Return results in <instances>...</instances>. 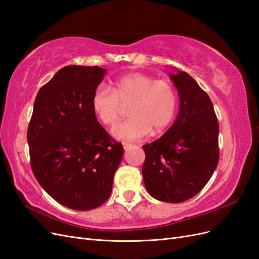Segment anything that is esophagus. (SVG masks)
Wrapping results in <instances>:
<instances>
[{
  "mask_svg": "<svg viewBox=\"0 0 259 259\" xmlns=\"http://www.w3.org/2000/svg\"><path fill=\"white\" fill-rule=\"evenodd\" d=\"M122 145H123V148H124V150H127L128 148H131L133 145L132 144H130V143H122Z\"/></svg>",
  "mask_w": 259,
  "mask_h": 259,
  "instance_id": "esophagus-1",
  "label": "esophagus"
}]
</instances>
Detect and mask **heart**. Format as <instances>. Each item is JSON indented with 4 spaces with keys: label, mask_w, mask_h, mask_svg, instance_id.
Listing matches in <instances>:
<instances>
[{
    "label": "heart",
    "mask_w": 259,
    "mask_h": 259,
    "mask_svg": "<svg viewBox=\"0 0 259 259\" xmlns=\"http://www.w3.org/2000/svg\"><path fill=\"white\" fill-rule=\"evenodd\" d=\"M94 113L105 125L119 120L122 106L131 104L128 120L117 123L112 135L120 140H138L154 133H161L173 121L177 109V93L165 80L133 73L117 79L112 91L98 86L92 96Z\"/></svg>",
    "instance_id": "b5f03b06"
}]
</instances>
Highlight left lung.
Returning <instances> with one entry per match:
<instances>
[{"label":"left lung","instance_id":"8db88e82","mask_svg":"<svg viewBox=\"0 0 259 259\" xmlns=\"http://www.w3.org/2000/svg\"><path fill=\"white\" fill-rule=\"evenodd\" d=\"M178 91L179 112L161 138L143 146L144 183L154 199L180 203L207 184L219 160V125L213 104L184 71L169 73Z\"/></svg>","mask_w":259,"mask_h":259}]
</instances>
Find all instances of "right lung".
Wrapping results in <instances>:
<instances>
[{"mask_svg": "<svg viewBox=\"0 0 259 259\" xmlns=\"http://www.w3.org/2000/svg\"><path fill=\"white\" fill-rule=\"evenodd\" d=\"M107 70L66 66L38 91L28 126L30 163L43 189L61 205L96 208L109 199L123 146L97 121L93 93Z\"/></svg>", "mask_w": 259, "mask_h": 259, "instance_id": "obj_1", "label": "right lung"}]
</instances>
